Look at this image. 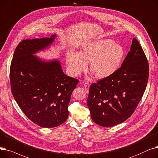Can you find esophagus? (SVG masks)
<instances>
[{
	"label": "esophagus",
	"mask_w": 158,
	"mask_h": 158,
	"mask_svg": "<svg viewBox=\"0 0 158 158\" xmlns=\"http://www.w3.org/2000/svg\"><path fill=\"white\" fill-rule=\"evenodd\" d=\"M89 87H90V84H89V82H87V81L85 82V84H84V89H85V91L87 92V93L89 92Z\"/></svg>",
	"instance_id": "esophagus-1"
}]
</instances>
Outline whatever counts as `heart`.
I'll use <instances>...</instances> for the list:
<instances>
[{
    "label": "heart",
    "mask_w": 158,
    "mask_h": 158,
    "mask_svg": "<svg viewBox=\"0 0 158 158\" xmlns=\"http://www.w3.org/2000/svg\"><path fill=\"white\" fill-rule=\"evenodd\" d=\"M124 56V49L110 39H98L89 42L80 52L69 51L66 61L70 73L78 76L87 68L98 78H105L113 74L119 68Z\"/></svg>",
    "instance_id": "1"
}]
</instances>
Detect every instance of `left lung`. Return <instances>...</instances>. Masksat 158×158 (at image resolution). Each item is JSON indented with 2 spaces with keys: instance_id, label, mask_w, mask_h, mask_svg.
<instances>
[{
  "instance_id": "1",
  "label": "left lung",
  "mask_w": 158,
  "mask_h": 158,
  "mask_svg": "<svg viewBox=\"0 0 158 158\" xmlns=\"http://www.w3.org/2000/svg\"><path fill=\"white\" fill-rule=\"evenodd\" d=\"M148 74L145 52L133 38L131 51L122 66L111 76L89 87L87 103L93 122L110 127L130 118L145 93Z\"/></svg>"
}]
</instances>
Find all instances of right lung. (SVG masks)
Here are the masks:
<instances>
[{"mask_svg": "<svg viewBox=\"0 0 158 158\" xmlns=\"http://www.w3.org/2000/svg\"><path fill=\"white\" fill-rule=\"evenodd\" d=\"M55 36L21 41L10 71L11 93L19 107L31 122L44 128L66 121L71 94L78 83L63 73L58 61L44 62L32 55L48 47Z\"/></svg>", "mask_w": 158, "mask_h": 158, "instance_id": "right-lung-1", "label": "right lung"}]
</instances>
